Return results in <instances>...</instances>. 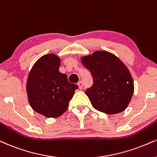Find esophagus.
<instances>
[{"label": "esophagus", "mask_w": 157, "mask_h": 157, "mask_svg": "<svg viewBox=\"0 0 157 157\" xmlns=\"http://www.w3.org/2000/svg\"><path fill=\"white\" fill-rule=\"evenodd\" d=\"M78 86L79 89H80V90H82V89L83 88V82H79L78 83Z\"/></svg>", "instance_id": "obj_1"}]
</instances>
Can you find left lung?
<instances>
[{"mask_svg": "<svg viewBox=\"0 0 157 157\" xmlns=\"http://www.w3.org/2000/svg\"><path fill=\"white\" fill-rule=\"evenodd\" d=\"M81 61L93 78V85L85 91L92 106L107 114L124 111L134 92L132 75L124 64L106 51L84 56Z\"/></svg>", "mask_w": 157, "mask_h": 157, "instance_id": "8db88e82", "label": "left lung"}]
</instances>
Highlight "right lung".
Listing matches in <instances>:
<instances>
[{"label": "right lung", "instance_id": "add662e5", "mask_svg": "<svg viewBox=\"0 0 157 157\" xmlns=\"http://www.w3.org/2000/svg\"><path fill=\"white\" fill-rule=\"evenodd\" d=\"M60 58L54 54L42 56L35 63L27 79L29 103L35 111L48 118H56L67 111L76 84L70 83L59 71Z\"/></svg>", "mask_w": 157, "mask_h": 157}]
</instances>
